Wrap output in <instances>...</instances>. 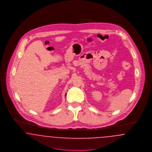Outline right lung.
<instances>
[{
    "instance_id": "add662e5",
    "label": "right lung",
    "mask_w": 152,
    "mask_h": 152,
    "mask_svg": "<svg viewBox=\"0 0 152 152\" xmlns=\"http://www.w3.org/2000/svg\"><path fill=\"white\" fill-rule=\"evenodd\" d=\"M65 96H66V94H65Z\"/></svg>"
}]
</instances>
